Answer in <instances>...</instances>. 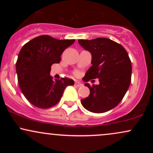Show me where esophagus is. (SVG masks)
Masks as SVG:
<instances>
[{
  "label": "esophagus",
  "instance_id": "obj_1",
  "mask_svg": "<svg viewBox=\"0 0 153 153\" xmlns=\"http://www.w3.org/2000/svg\"><path fill=\"white\" fill-rule=\"evenodd\" d=\"M75 85L76 87H78V88H80V87H81L82 85V84L81 83V82H79V81H76L75 82Z\"/></svg>",
  "mask_w": 153,
  "mask_h": 153
}]
</instances>
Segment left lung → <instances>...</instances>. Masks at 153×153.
I'll return each instance as SVG.
<instances>
[{
	"label": "left lung",
	"instance_id": "1",
	"mask_svg": "<svg viewBox=\"0 0 153 153\" xmlns=\"http://www.w3.org/2000/svg\"><path fill=\"white\" fill-rule=\"evenodd\" d=\"M84 50L91 54L92 66L82 78L87 82L99 78V85L88 87V97L81 100L82 106L93 113H103L120 103L131 82V65L125 49L107 38L78 39Z\"/></svg>",
	"mask_w": 153,
	"mask_h": 153
}]
</instances>
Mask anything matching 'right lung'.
<instances>
[{"instance_id":"add662e5","label":"right lung","mask_w":153,"mask_h":153,"mask_svg":"<svg viewBox=\"0 0 153 153\" xmlns=\"http://www.w3.org/2000/svg\"><path fill=\"white\" fill-rule=\"evenodd\" d=\"M75 39L59 40L47 35L37 36L23 46L16 71L21 90L34 106L47 108L58 103L65 88L74 85L72 79H53L51 66L59 63L63 51Z\"/></svg>"}]
</instances>
